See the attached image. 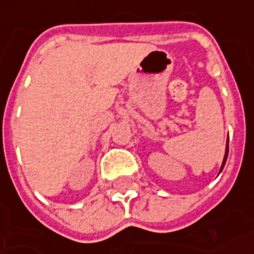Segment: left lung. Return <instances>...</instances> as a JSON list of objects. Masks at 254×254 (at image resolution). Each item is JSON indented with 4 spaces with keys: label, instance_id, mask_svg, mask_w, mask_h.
<instances>
[{
    "label": "left lung",
    "instance_id": "8db88e82",
    "mask_svg": "<svg viewBox=\"0 0 254 254\" xmlns=\"http://www.w3.org/2000/svg\"><path fill=\"white\" fill-rule=\"evenodd\" d=\"M227 157H228V143H227V149H225V156H224V161H222L221 170H222V168H224V165H225V161H227Z\"/></svg>",
    "mask_w": 254,
    "mask_h": 254
}]
</instances>
